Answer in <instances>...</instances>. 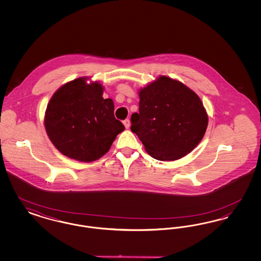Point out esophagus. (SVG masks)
<instances>
[{
    "label": "esophagus",
    "instance_id": "1",
    "mask_svg": "<svg viewBox=\"0 0 261 261\" xmlns=\"http://www.w3.org/2000/svg\"><path fill=\"white\" fill-rule=\"evenodd\" d=\"M123 124H124L125 128L128 129L130 127V120L129 119H125L124 121H123Z\"/></svg>",
    "mask_w": 261,
    "mask_h": 261
}]
</instances>
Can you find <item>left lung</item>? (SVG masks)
Masks as SVG:
<instances>
[{
	"label": "left lung",
	"mask_w": 261,
	"mask_h": 261,
	"mask_svg": "<svg viewBox=\"0 0 261 261\" xmlns=\"http://www.w3.org/2000/svg\"><path fill=\"white\" fill-rule=\"evenodd\" d=\"M139 98V113L131 115V131L151 158L176 161L199 145L208 116L193 90L162 75L140 89Z\"/></svg>",
	"instance_id": "1"
}]
</instances>
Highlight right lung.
Returning a JSON list of instances; mask_svg holds the SVG:
<instances>
[{
  "label": "right lung",
  "instance_id": "1",
  "mask_svg": "<svg viewBox=\"0 0 261 261\" xmlns=\"http://www.w3.org/2000/svg\"><path fill=\"white\" fill-rule=\"evenodd\" d=\"M79 77L58 89L47 106L44 124L53 145L65 156L91 162L105 155L125 129L114 117L112 99L103 86Z\"/></svg>",
  "mask_w": 261,
  "mask_h": 261
}]
</instances>
